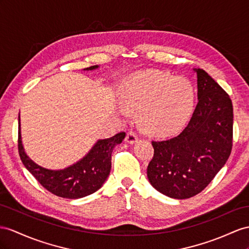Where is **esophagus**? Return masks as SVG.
Returning a JSON list of instances; mask_svg holds the SVG:
<instances>
[{
  "instance_id": "1",
  "label": "esophagus",
  "mask_w": 249,
  "mask_h": 249,
  "mask_svg": "<svg viewBox=\"0 0 249 249\" xmlns=\"http://www.w3.org/2000/svg\"><path fill=\"white\" fill-rule=\"evenodd\" d=\"M125 141H126L127 143H129V144L136 143V142L138 141V136H137V133H136L135 131H129V132H127L126 138H125Z\"/></svg>"
}]
</instances>
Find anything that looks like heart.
Returning a JSON list of instances; mask_svg holds the SVG:
<instances>
[{
  "instance_id": "heart-1",
  "label": "heart",
  "mask_w": 249,
  "mask_h": 249,
  "mask_svg": "<svg viewBox=\"0 0 249 249\" xmlns=\"http://www.w3.org/2000/svg\"><path fill=\"white\" fill-rule=\"evenodd\" d=\"M121 101L128 111L140 112V124L151 135L169 136L187 122L194 108L195 89L184 78L160 70H146L126 78Z\"/></svg>"
}]
</instances>
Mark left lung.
<instances>
[{
	"label": "left lung",
	"mask_w": 249,
	"mask_h": 249,
	"mask_svg": "<svg viewBox=\"0 0 249 249\" xmlns=\"http://www.w3.org/2000/svg\"><path fill=\"white\" fill-rule=\"evenodd\" d=\"M197 102L179 136L152 141L148 164L150 184L174 199H188L205 188L224 166L232 147L233 109L229 95L205 70L194 69Z\"/></svg>",
	"instance_id": "left-lung-1"
}]
</instances>
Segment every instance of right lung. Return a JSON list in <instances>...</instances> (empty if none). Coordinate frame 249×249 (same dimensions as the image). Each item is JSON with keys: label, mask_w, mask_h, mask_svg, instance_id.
Masks as SVG:
<instances>
[{"label": "right lung", "mask_w": 249, "mask_h": 249, "mask_svg": "<svg viewBox=\"0 0 249 249\" xmlns=\"http://www.w3.org/2000/svg\"><path fill=\"white\" fill-rule=\"evenodd\" d=\"M98 67L94 65L84 70H93ZM20 126L18 116V147L24 166L44 188L65 199H80L102 187L110 173L111 154L114 146L122 143L125 138V132H120L109 139L99 140L80 161L67 168L52 170L37 165L26 155L22 144Z\"/></svg>", "instance_id": "obj_1"}]
</instances>
